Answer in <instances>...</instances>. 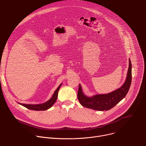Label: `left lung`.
I'll return each mask as SVG.
<instances>
[{
  "instance_id": "left-lung-1",
  "label": "left lung",
  "mask_w": 146,
  "mask_h": 146,
  "mask_svg": "<svg viewBox=\"0 0 146 146\" xmlns=\"http://www.w3.org/2000/svg\"><path fill=\"white\" fill-rule=\"evenodd\" d=\"M129 68L125 82L123 86L115 91L108 94L96 95L87 97L82 93L80 84L77 92V98L81 105L95 110H109L114 108L125 96L129 90L132 81V65L129 60Z\"/></svg>"
}]
</instances>
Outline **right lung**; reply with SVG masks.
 I'll list each match as a JSON object with an SVG mask.
<instances>
[{
    "mask_svg": "<svg viewBox=\"0 0 146 146\" xmlns=\"http://www.w3.org/2000/svg\"><path fill=\"white\" fill-rule=\"evenodd\" d=\"M61 84L58 87V88L55 90L54 92L52 98L48 100L47 102L42 103V104H39V105H28V104H23V103H19L20 105H21L22 106L25 107L26 108L32 110H36V111H40V110H46L48 109H50L56 100L57 96H58V94L59 90L61 86Z\"/></svg>",
    "mask_w": 146,
    "mask_h": 146,
    "instance_id": "1",
    "label": "right lung"
}]
</instances>
